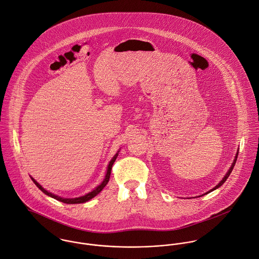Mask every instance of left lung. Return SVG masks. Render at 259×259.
I'll return each mask as SVG.
<instances>
[{
	"label": "left lung",
	"instance_id": "8db88e82",
	"mask_svg": "<svg viewBox=\"0 0 259 259\" xmlns=\"http://www.w3.org/2000/svg\"><path fill=\"white\" fill-rule=\"evenodd\" d=\"M237 156H238V150H237V153H236V156H235V158H234V160H233V163H232V165H231V167L229 168V170H228V172L225 175V177L222 179V181L214 188V189H212V190H210V192H208V193H211V192H213V191H215L216 189H218V188H220L225 182H226V180L228 179V177L230 176V174L232 172V170H233V168H234V165H235V163H236V160H237ZM208 193H206V194H208ZM202 196H204V195H202Z\"/></svg>",
	"mask_w": 259,
	"mask_h": 259
}]
</instances>
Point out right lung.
I'll list each match as a JSON object with an SVG mask.
<instances>
[{
  "instance_id": "add662e5",
  "label": "right lung",
  "mask_w": 259,
  "mask_h": 259,
  "mask_svg": "<svg viewBox=\"0 0 259 259\" xmlns=\"http://www.w3.org/2000/svg\"><path fill=\"white\" fill-rule=\"evenodd\" d=\"M119 152V151H118ZM117 156H118V153H116L115 154V156L111 159V161H110V163H109V165H108V169H107V174H106V176H105V179H104V181L102 182V184L101 185H99L95 190H93L92 192H90L89 194H87V195H84V196H82V197H78V198H73V199H66V198H61V197H58V196H56V195H54V194H51V193H49V192H47L45 189H43L33 178H31V180L33 181V183L37 186V188L39 189V190H41L45 195H47V196H49V197H51V198H53V199H55V200H57V201H59V202H62V203H64V204H81V203H85V202H88V201H90L91 199H93L94 197H96L99 193H101V191L106 187V185L108 184V182H109V180H110V176H111V169H112V166H113V164H114V162H115V160H116V158H117Z\"/></svg>"
}]
</instances>
